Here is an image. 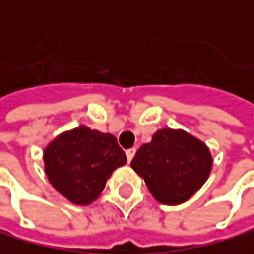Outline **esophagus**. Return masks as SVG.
Instances as JSON below:
<instances>
[{"label": "esophagus", "instance_id": "obj_1", "mask_svg": "<svg viewBox=\"0 0 254 254\" xmlns=\"http://www.w3.org/2000/svg\"><path fill=\"white\" fill-rule=\"evenodd\" d=\"M135 152H136V149L133 147V149H127L126 150V155H127V160H128V163L133 160V157H135Z\"/></svg>", "mask_w": 254, "mask_h": 254}]
</instances>
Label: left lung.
<instances>
[{
	"label": "left lung",
	"instance_id": "1",
	"mask_svg": "<svg viewBox=\"0 0 254 254\" xmlns=\"http://www.w3.org/2000/svg\"><path fill=\"white\" fill-rule=\"evenodd\" d=\"M144 178L153 198L163 205H180L205 185L212 155L203 141L182 128H160L142 144L130 163Z\"/></svg>",
	"mask_w": 254,
	"mask_h": 254
}]
</instances>
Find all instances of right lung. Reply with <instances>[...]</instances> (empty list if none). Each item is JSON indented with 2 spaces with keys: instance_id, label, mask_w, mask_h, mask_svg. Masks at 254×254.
I'll return each mask as SVG.
<instances>
[{
  "instance_id": "obj_1",
  "label": "right lung",
  "mask_w": 254,
  "mask_h": 254,
  "mask_svg": "<svg viewBox=\"0 0 254 254\" xmlns=\"http://www.w3.org/2000/svg\"><path fill=\"white\" fill-rule=\"evenodd\" d=\"M45 174L59 194L86 206L101 195L113 171L127 163L112 133L79 126L57 135L43 150Z\"/></svg>"
}]
</instances>
